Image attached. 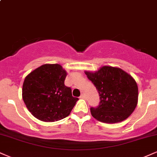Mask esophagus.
<instances>
[{"label": "esophagus", "instance_id": "esophagus-1", "mask_svg": "<svg viewBox=\"0 0 157 157\" xmlns=\"http://www.w3.org/2000/svg\"><path fill=\"white\" fill-rule=\"evenodd\" d=\"M80 99H85V98H86V95H85L84 94H81V95H80Z\"/></svg>", "mask_w": 157, "mask_h": 157}]
</instances>
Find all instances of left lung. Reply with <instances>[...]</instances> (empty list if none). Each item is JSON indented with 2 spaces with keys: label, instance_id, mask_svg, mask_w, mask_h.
<instances>
[{
  "label": "left lung",
  "instance_id": "left-lung-1",
  "mask_svg": "<svg viewBox=\"0 0 157 157\" xmlns=\"http://www.w3.org/2000/svg\"><path fill=\"white\" fill-rule=\"evenodd\" d=\"M97 88L100 101L90 107L92 116L103 123L114 124L126 119L135 110L138 88L131 75L121 69L103 67L96 72L86 71Z\"/></svg>",
  "mask_w": 157,
  "mask_h": 157
}]
</instances>
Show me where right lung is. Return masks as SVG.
<instances>
[{
    "instance_id": "add662e5",
    "label": "right lung",
    "mask_w": 157,
    "mask_h": 157,
    "mask_svg": "<svg viewBox=\"0 0 157 157\" xmlns=\"http://www.w3.org/2000/svg\"><path fill=\"white\" fill-rule=\"evenodd\" d=\"M67 71L59 64H44L25 79L22 99L28 110L45 122L61 120L70 114L78 98L64 84Z\"/></svg>"
}]
</instances>
